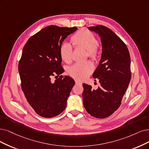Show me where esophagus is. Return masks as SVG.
Segmentation results:
<instances>
[{
	"label": "esophagus",
	"instance_id": "1",
	"mask_svg": "<svg viewBox=\"0 0 149 149\" xmlns=\"http://www.w3.org/2000/svg\"><path fill=\"white\" fill-rule=\"evenodd\" d=\"M75 84H79V85H81L82 84L81 82L79 81V80H75Z\"/></svg>",
	"mask_w": 149,
	"mask_h": 149
}]
</instances>
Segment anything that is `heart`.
Listing matches in <instances>:
<instances>
[{
  "mask_svg": "<svg viewBox=\"0 0 149 149\" xmlns=\"http://www.w3.org/2000/svg\"><path fill=\"white\" fill-rule=\"evenodd\" d=\"M75 47H83L86 49V55L91 59L96 60L99 56L97 48L98 40L93 33L86 29H82L77 32L70 38ZM60 56L66 63H70L72 60V47L69 43H63L59 48ZM94 70L93 63L87 61L84 63H77L69 69L68 74L77 80H84Z\"/></svg>",
  "mask_w": 149,
  "mask_h": 149,
  "instance_id": "b5f03b06",
  "label": "heart"
}]
</instances>
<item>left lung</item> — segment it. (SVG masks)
Masks as SVG:
<instances>
[{
  "mask_svg": "<svg viewBox=\"0 0 149 149\" xmlns=\"http://www.w3.org/2000/svg\"><path fill=\"white\" fill-rule=\"evenodd\" d=\"M101 37L102 53L100 64L93 77L100 86L93 90L83 84V102L86 111L97 118L109 117L120 107L131 77L128 49L121 38L102 25L88 27ZM96 81V80H95Z\"/></svg>",
  "mask_w": 149,
  "mask_h": 149,
  "instance_id": "1",
  "label": "left lung"
}]
</instances>
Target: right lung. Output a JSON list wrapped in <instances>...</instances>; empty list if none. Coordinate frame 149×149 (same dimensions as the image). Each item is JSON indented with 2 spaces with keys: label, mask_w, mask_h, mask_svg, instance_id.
Segmentation results:
<instances>
[{
  "label": "right lung",
  "mask_w": 149,
  "mask_h": 149,
  "mask_svg": "<svg viewBox=\"0 0 149 149\" xmlns=\"http://www.w3.org/2000/svg\"><path fill=\"white\" fill-rule=\"evenodd\" d=\"M77 27L48 26L31 36L23 47L18 70L21 89L35 112L44 118L56 117L67 105L75 81L60 75L64 70L59 48L65 38ZM53 76L59 77L53 82Z\"/></svg>",
  "instance_id": "1"
}]
</instances>
